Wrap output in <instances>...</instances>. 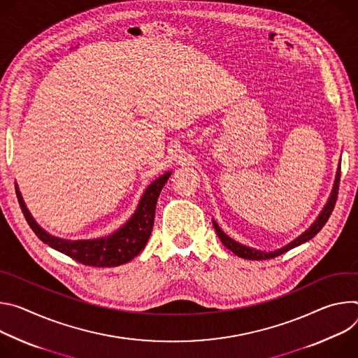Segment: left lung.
<instances>
[{"label":"left lung","instance_id":"1","mask_svg":"<svg viewBox=\"0 0 358 358\" xmlns=\"http://www.w3.org/2000/svg\"><path fill=\"white\" fill-rule=\"evenodd\" d=\"M340 169H341V168L338 166L337 176H336V183H334V189H333V192H331V196H330V199H329L326 208H324L323 212L320 213L319 219H317V220L311 224V227H310L308 230H306L300 237H297V239H296L294 242L289 243L287 246H285V248H282V249H279V250H275V252H268V253H266V252H259V250L250 249V248H248V246H243V245H241V243L234 242L233 239H230V237H229L224 231H222V229L217 226L216 222H213L215 230H216V233H217V236H219L220 242L224 245V248H227L230 252H233L236 256H239V257H242V259H248V260H267V259H273V257L280 256V255L289 252L290 249H293V248H296V246H300L301 243H304V242L313 239V237H314L317 233H319V231L323 229V226L327 223V220H329V217H330V215H331V212H333V209H334V206H336L337 194H338V185H340V176H341Z\"/></svg>","mask_w":358,"mask_h":358}]
</instances>
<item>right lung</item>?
<instances>
[{
  "label": "right lung",
  "mask_w": 358,
  "mask_h": 358,
  "mask_svg": "<svg viewBox=\"0 0 358 358\" xmlns=\"http://www.w3.org/2000/svg\"><path fill=\"white\" fill-rule=\"evenodd\" d=\"M171 172L165 173L159 179H156L143 193L141 203L125 226H122L115 233L102 239L94 241H64L48 234L45 230L39 227L28 209L25 208L22 197L17 187V197L21 206V210L28 222L29 227L38 236L39 241H43L52 249L69 256L78 263L92 266V267H115L119 264L128 263L135 256H138L142 249L146 246L149 236L152 233L153 220H155V209L159 193L169 179Z\"/></svg>",
  "instance_id": "obj_1"
}]
</instances>
